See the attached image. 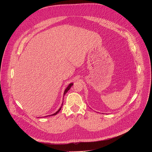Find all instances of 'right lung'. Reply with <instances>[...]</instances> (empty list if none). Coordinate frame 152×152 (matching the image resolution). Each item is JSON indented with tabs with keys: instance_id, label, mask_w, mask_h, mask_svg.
<instances>
[{
	"instance_id": "obj_1",
	"label": "right lung",
	"mask_w": 152,
	"mask_h": 152,
	"mask_svg": "<svg viewBox=\"0 0 152 152\" xmlns=\"http://www.w3.org/2000/svg\"><path fill=\"white\" fill-rule=\"evenodd\" d=\"M73 85V83H71L70 84H69V85L67 86V88L66 89V90H65V91H64V96L65 95V94H66V93L70 89V88L72 87V85ZM62 105H61V106L60 107V108H59V109L58 110V111H57L55 114H52V115H50H50H55L56 114H57L59 111H60V110H61V107H62ZM47 117V116H46Z\"/></svg>"
}]
</instances>
